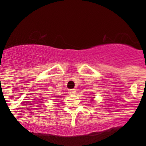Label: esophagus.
Instances as JSON below:
<instances>
[{"instance_id": "34e87169", "label": "esophagus", "mask_w": 146, "mask_h": 146, "mask_svg": "<svg viewBox=\"0 0 146 146\" xmlns=\"http://www.w3.org/2000/svg\"><path fill=\"white\" fill-rule=\"evenodd\" d=\"M68 93L69 95H72L73 96V95H75L76 94V91L74 89H70L68 91Z\"/></svg>"}]
</instances>
